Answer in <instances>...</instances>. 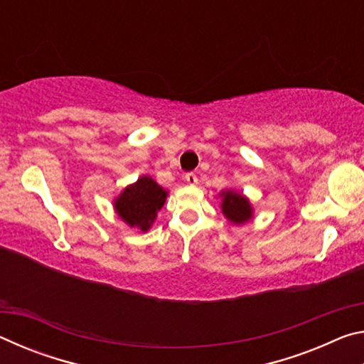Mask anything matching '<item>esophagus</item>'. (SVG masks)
<instances>
[{"instance_id": "esophagus-1", "label": "esophagus", "mask_w": 364, "mask_h": 364, "mask_svg": "<svg viewBox=\"0 0 364 364\" xmlns=\"http://www.w3.org/2000/svg\"><path fill=\"white\" fill-rule=\"evenodd\" d=\"M184 181H186L188 184H191V186H194V184H197V175L191 171V173L184 175Z\"/></svg>"}]
</instances>
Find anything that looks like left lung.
Instances as JSON below:
<instances>
[{"mask_svg":"<svg viewBox=\"0 0 364 364\" xmlns=\"http://www.w3.org/2000/svg\"><path fill=\"white\" fill-rule=\"evenodd\" d=\"M221 197V212L234 225H242L252 218V208L247 197L234 193V191H223Z\"/></svg>","mask_w":364,"mask_h":364,"instance_id":"obj_1","label":"left lung"}]
</instances>
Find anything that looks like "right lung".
<instances>
[{"label":"right lung","mask_w":364,"mask_h":364,"mask_svg":"<svg viewBox=\"0 0 364 364\" xmlns=\"http://www.w3.org/2000/svg\"><path fill=\"white\" fill-rule=\"evenodd\" d=\"M167 191L152 180L151 176H141L136 183L122 191L114 200L115 212L128 226L138 228L146 232L152 226L157 212L164 207Z\"/></svg>","instance_id":"1"}]
</instances>
